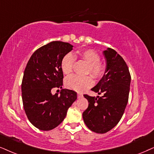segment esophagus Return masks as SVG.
Here are the masks:
<instances>
[{"label":"esophagus","mask_w":154,"mask_h":154,"mask_svg":"<svg viewBox=\"0 0 154 154\" xmlns=\"http://www.w3.org/2000/svg\"><path fill=\"white\" fill-rule=\"evenodd\" d=\"M77 95H78V98H81L83 97V94H81V93H78Z\"/></svg>","instance_id":"obj_1"}]
</instances>
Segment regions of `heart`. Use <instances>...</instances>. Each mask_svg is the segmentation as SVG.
Here are the masks:
<instances>
[{
  "instance_id": "b5f03b06",
  "label": "heart",
  "mask_w": 154,
  "mask_h": 154,
  "mask_svg": "<svg viewBox=\"0 0 154 154\" xmlns=\"http://www.w3.org/2000/svg\"><path fill=\"white\" fill-rule=\"evenodd\" d=\"M77 57H79L88 64V68L87 72L90 73L93 77L99 79L105 73L106 66L99 62L100 57L97 53L91 49H86L77 51L74 55L68 54L64 56L60 63V68L65 75L71 74L75 60L74 58ZM93 84L94 81L91 76L80 77L73 75L68 78L66 81V86L68 88L78 92L84 91L92 86Z\"/></svg>"
}]
</instances>
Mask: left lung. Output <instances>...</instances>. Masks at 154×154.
<instances>
[{"label": "left lung", "instance_id": "1", "mask_svg": "<svg viewBox=\"0 0 154 154\" xmlns=\"http://www.w3.org/2000/svg\"><path fill=\"white\" fill-rule=\"evenodd\" d=\"M106 59V70L103 77L93 91L103 96H89L88 109L83 113L87 127L97 134L109 131L121 120L128 100L131 75L123 58L113 49L103 51Z\"/></svg>", "mask_w": 154, "mask_h": 154}]
</instances>
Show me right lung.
<instances>
[{"label":"right lung","instance_id":"1","mask_svg":"<svg viewBox=\"0 0 154 154\" xmlns=\"http://www.w3.org/2000/svg\"><path fill=\"white\" fill-rule=\"evenodd\" d=\"M73 45L53 41L33 53L23 78L21 91L23 108L28 120L40 130L54 129L65 119L68 108L77 99V93L62 89L52 94L54 88H62L63 73L60 63Z\"/></svg>","mask_w":154,"mask_h":154}]
</instances>
